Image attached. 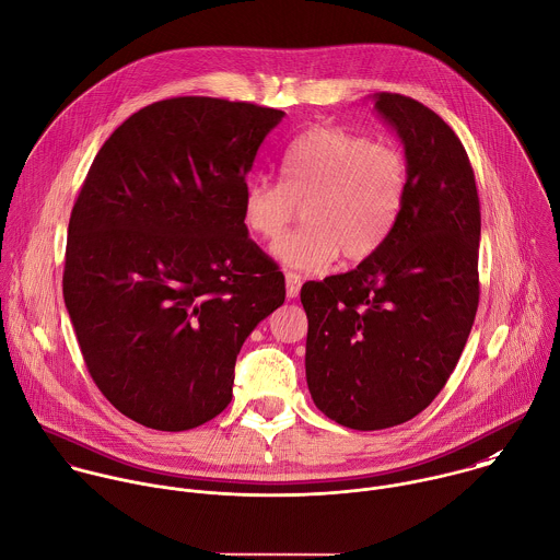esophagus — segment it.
<instances>
[{"label":"esophagus","mask_w":560,"mask_h":560,"mask_svg":"<svg viewBox=\"0 0 560 560\" xmlns=\"http://www.w3.org/2000/svg\"><path fill=\"white\" fill-rule=\"evenodd\" d=\"M301 292V277L296 272H285V294L288 299H296Z\"/></svg>","instance_id":"obj_1"}]
</instances>
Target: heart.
I'll list each match as a JSON object with an SVG mask.
<instances>
[{
  "mask_svg": "<svg viewBox=\"0 0 560 560\" xmlns=\"http://www.w3.org/2000/svg\"><path fill=\"white\" fill-rule=\"evenodd\" d=\"M279 173L281 179H248L242 218L253 235L272 242L303 205L305 224L272 248L275 259L294 270H323L340 253L345 261L376 255L407 205L405 153L340 127L294 138L279 158Z\"/></svg>",
  "mask_w": 560,
  "mask_h": 560,
  "instance_id": "heart-1",
  "label": "heart"
}]
</instances>
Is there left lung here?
<instances>
[{"label":"left lung","instance_id":"left-lung-1","mask_svg":"<svg viewBox=\"0 0 560 560\" xmlns=\"http://www.w3.org/2000/svg\"><path fill=\"white\" fill-rule=\"evenodd\" d=\"M371 98L405 147L402 218L376 255L301 288L307 389L329 420L355 431L409 422L435 400L479 303L481 213L462 140L409 96Z\"/></svg>","mask_w":560,"mask_h":560}]
</instances>
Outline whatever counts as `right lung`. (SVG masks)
<instances>
[{"label": "right lung", "instance_id": "obj_1", "mask_svg": "<svg viewBox=\"0 0 560 560\" xmlns=\"http://www.w3.org/2000/svg\"><path fill=\"white\" fill-rule=\"evenodd\" d=\"M283 116L209 96L158 101L88 171L63 299L92 381L147 429L220 416L244 340L285 301L283 275L242 218L248 171Z\"/></svg>", "mask_w": 560, "mask_h": 560}]
</instances>
